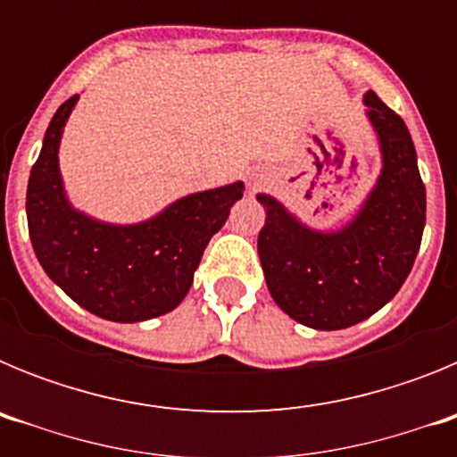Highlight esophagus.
Returning <instances> with one entry per match:
<instances>
[{"mask_svg": "<svg viewBox=\"0 0 457 457\" xmlns=\"http://www.w3.org/2000/svg\"><path fill=\"white\" fill-rule=\"evenodd\" d=\"M270 176L268 173H252V179H249V187H252V192H256V189H263L265 185H268Z\"/></svg>", "mask_w": 457, "mask_h": 457, "instance_id": "1", "label": "esophagus"}]
</instances>
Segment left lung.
Listing matches in <instances>:
<instances>
[{"instance_id":"left-lung-1","label":"left lung","mask_w":457,"mask_h":457,"mask_svg":"<svg viewBox=\"0 0 457 457\" xmlns=\"http://www.w3.org/2000/svg\"><path fill=\"white\" fill-rule=\"evenodd\" d=\"M366 119L382 169L341 228H313L270 194L258 256L278 309L311 329H345L379 311L405 284L426 226V187L405 120L369 91Z\"/></svg>"}]
</instances>
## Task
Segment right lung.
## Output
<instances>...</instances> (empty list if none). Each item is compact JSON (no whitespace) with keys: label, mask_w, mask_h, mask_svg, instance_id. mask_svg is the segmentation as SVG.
<instances>
[{"label":"right lung","mask_w":457,"mask_h":457,"mask_svg":"<svg viewBox=\"0 0 457 457\" xmlns=\"http://www.w3.org/2000/svg\"><path fill=\"white\" fill-rule=\"evenodd\" d=\"M79 96L52 116L27 185L36 258L72 302L112 322L164 316L185 300L210 237L226 224L245 183L180 196L137 224H112L75 208L63 187L59 146Z\"/></svg>","instance_id":"1"}]
</instances>
